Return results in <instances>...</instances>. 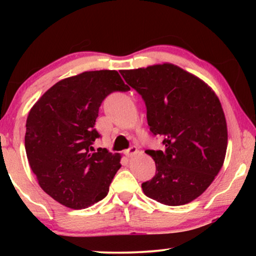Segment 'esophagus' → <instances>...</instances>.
I'll use <instances>...</instances> for the list:
<instances>
[{
  "label": "esophagus",
  "instance_id": "obj_1",
  "mask_svg": "<svg viewBox=\"0 0 256 256\" xmlns=\"http://www.w3.org/2000/svg\"><path fill=\"white\" fill-rule=\"evenodd\" d=\"M138 152V149L136 148V146H130V148H129L128 150H126V152H124V154L128 157H134Z\"/></svg>",
  "mask_w": 256,
  "mask_h": 256
}]
</instances>
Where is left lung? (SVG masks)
Instances as JSON below:
<instances>
[{
  "label": "left lung",
  "mask_w": 256,
  "mask_h": 256,
  "mask_svg": "<svg viewBox=\"0 0 256 256\" xmlns=\"http://www.w3.org/2000/svg\"><path fill=\"white\" fill-rule=\"evenodd\" d=\"M120 72L142 96L150 132L166 146L163 152H146L155 160L156 174L142 184L143 192L164 205L191 202L225 160L227 124L219 98L200 78L170 62Z\"/></svg>",
  "instance_id": "8db88e82"
}]
</instances>
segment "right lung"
<instances>
[{
  "mask_svg": "<svg viewBox=\"0 0 256 256\" xmlns=\"http://www.w3.org/2000/svg\"><path fill=\"white\" fill-rule=\"evenodd\" d=\"M129 87L114 70L86 71L48 88L26 118V152L45 194L73 210L86 208L106 197L121 168L120 154L92 146L102 100Z\"/></svg>",
  "mask_w": 256,
  "mask_h": 256,
  "instance_id": "1",
  "label": "right lung"
}]
</instances>
